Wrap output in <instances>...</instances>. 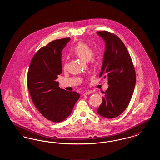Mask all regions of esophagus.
<instances>
[{"instance_id": "34e87169", "label": "esophagus", "mask_w": 160, "mask_h": 160, "mask_svg": "<svg viewBox=\"0 0 160 160\" xmlns=\"http://www.w3.org/2000/svg\"><path fill=\"white\" fill-rule=\"evenodd\" d=\"M92 93V92L91 91H85L83 93L84 96L85 95H89V94H91Z\"/></svg>"}]
</instances>
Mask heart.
I'll return each instance as SVG.
<instances>
[{
    "mask_svg": "<svg viewBox=\"0 0 160 160\" xmlns=\"http://www.w3.org/2000/svg\"><path fill=\"white\" fill-rule=\"evenodd\" d=\"M73 53L77 56L80 59L83 61L88 62L89 60H93L92 56L93 55V51L91 47L86 43L79 42L77 44L72 50ZM66 65H63V67L65 68Z\"/></svg>",
    "mask_w": 160,
    "mask_h": 160,
    "instance_id": "heart-1",
    "label": "heart"
}]
</instances>
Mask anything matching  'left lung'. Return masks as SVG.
Here are the masks:
<instances>
[{
    "label": "left lung",
    "instance_id": "1",
    "mask_svg": "<svg viewBox=\"0 0 160 160\" xmlns=\"http://www.w3.org/2000/svg\"><path fill=\"white\" fill-rule=\"evenodd\" d=\"M97 33L105 42L99 77H107L109 86L104 92L97 113L104 118H114L129 104L136 85L135 69L129 53L119 38L106 31Z\"/></svg>",
    "mask_w": 160,
    "mask_h": 160
}]
</instances>
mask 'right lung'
Masks as SVG:
<instances>
[{
	"instance_id": "add662e5",
	"label": "right lung",
	"mask_w": 160,
	"mask_h": 160,
	"mask_svg": "<svg viewBox=\"0 0 160 160\" xmlns=\"http://www.w3.org/2000/svg\"><path fill=\"white\" fill-rule=\"evenodd\" d=\"M70 38L54 40L39 50L32 58L28 74V87L37 108L53 122L65 120L80 98L76 92L61 89L56 82L62 71V52Z\"/></svg>"
}]
</instances>
